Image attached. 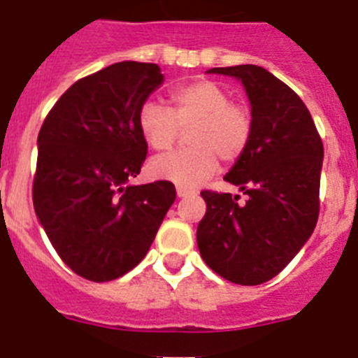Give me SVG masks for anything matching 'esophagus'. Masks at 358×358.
<instances>
[{"label":"esophagus","mask_w":358,"mask_h":358,"mask_svg":"<svg viewBox=\"0 0 358 358\" xmlns=\"http://www.w3.org/2000/svg\"><path fill=\"white\" fill-rule=\"evenodd\" d=\"M197 192L192 188H185V186H177V197H188V195H195Z\"/></svg>","instance_id":"esophagus-1"}]
</instances>
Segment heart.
<instances>
[{
  "label": "heart",
  "instance_id": "b5f03b06",
  "mask_svg": "<svg viewBox=\"0 0 358 358\" xmlns=\"http://www.w3.org/2000/svg\"><path fill=\"white\" fill-rule=\"evenodd\" d=\"M138 127L147 145L157 152L170 150L186 131L188 148L157 157L150 172L181 186L206 181L224 164L242 159L255 132L248 103L231 100L226 85L210 78L182 84L170 91V109L145 102L138 113Z\"/></svg>",
  "mask_w": 358,
  "mask_h": 358
}]
</instances>
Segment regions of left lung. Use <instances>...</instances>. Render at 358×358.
Segmentation results:
<instances>
[{
    "mask_svg": "<svg viewBox=\"0 0 358 358\" xmlns=\"http://www.w3.org/2000/svg\"><path fill=\"white\" fill-rule=\"evenodd\" d=\"M242 80L255 132L224 179L240 195L201 192L206 215L197 227L202 260L224 280L260 285L290 264L319 217L322 141L303 100L273 73L255 64L213 68Z\"/></svg>",
    "mask_w": 358,
    "mask_h": 358,
    "instance_id": "1",
    "label": "left lung"
}]
</instances>
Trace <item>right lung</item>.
<instances>
[{
  "instance_id": "obj_1",
  "label": "right lung",
  "mask_w": 358,
  "mask_h": 358,
  "mask_svg": "<svg viewBox=\"0 0 358 358\" xmlns=\"http://www.w3.org/2000/svg\"><path fill=\"white\" fill-rule=\"evenodd\" d=\"M163 82L150 62H116L80 78L44 118L34 208L73 273L90 281L127 274L150 249L176 186H131L147 159L138 113Z\"/></svg>"
}]
</instances>
